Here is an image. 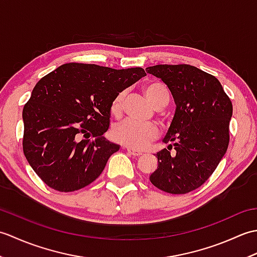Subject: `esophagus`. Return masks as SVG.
Segmentation results:
<instances>
[{
  "label": "esophagus",
  "mask_w": 257,
  "mask_h": 257,
  "mask_svg": "<svg viewBox=\"0 0 257 257\" xmlns=\"http://www.w3.org/2000/svg\"><path fill=\"white\" fill-rule=\"evenodd\" d=\"M127 151L134 157H139V156L143 155V152H141V151H138V150L133 149V148H127Z\"/></svg>",
  "instance_id": "34e87169"
}]
</instances>
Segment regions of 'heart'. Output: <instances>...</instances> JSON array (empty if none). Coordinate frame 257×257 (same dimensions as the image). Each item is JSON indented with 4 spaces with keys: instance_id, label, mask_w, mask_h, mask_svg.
Returning a JSON list of instances; mask_svg holds the SVG:
<instances>
[{
    "instance_id": "heart-1",
    "label": "heart",
    "mask_w": 257,
    "mask_h": 257,
    "mask_svg": "<svg viewBox=\"0 0 257 257\" xmlns=\"http://www.w3.org/2000/svg\"><path fill=\"white\" fill-rule=\"evenodd\" d=\"M144 94L156 108L165 107L169 102V89L167 86L158 80H150L143 87ZM124 91L114 96L110 103V111L113 116H119L122 111ZM112 139L118 144L127 146L133 149H145L154 143L160 136V130L155 123H137L130 120L116 124L111 132Z\"/></svg>"
}]
</instances>
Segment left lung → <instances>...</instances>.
<instances>
[{
  "mask_svg": "<svg viewBox=\"0 0 257 257\" xmlns=\"http://www.w3.org/2000/svg\"><path fill=\"white\" fill-rule=\"evenodd\" d=\"M146 70L168 86L177 105L163 140L168 149L157 154L159 163L150 181L168 193H189L212 176L225 155L232 101L217 78L198 67L165 64Z\"/></svg>",
  "mask_w": 257,
  "mask_h": 257,
  "instance_id": "left-lung-1",
  "label": "left lung"
}]
</instances>
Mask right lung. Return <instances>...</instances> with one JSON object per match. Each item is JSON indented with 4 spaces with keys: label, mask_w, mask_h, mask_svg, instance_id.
<instances>
[{
    "label": "right lung",
    "mask_w": 257,
    "mask_h": 257,
    "mask_svg": "<svg viewBox=\"0 0 257 257\" xmlns=\"http://www.w3.org/2000/svg\"><path fill=\"white\" fill-rule=\"evenodd\" d=\"M146 75L141 67L67 63L38 80L23 108V151L43 182L59 192H73L100 176L109 157L119 150L102 137L110 103Z\"/></svg>",
    "instance_id": "1"
}]
</instances>
